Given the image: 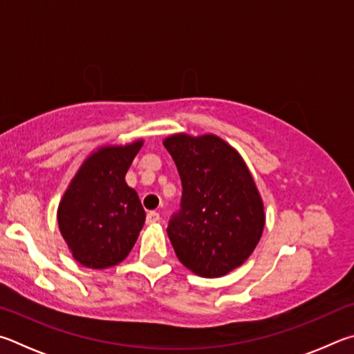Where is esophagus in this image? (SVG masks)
<instances>
[{
  "label": "esophagus",
  "instance_id": "obj_1",
  "mask_svg": "<svg viewBox=\"0 0 354 354\" xmlns=\"http://www.w3.org/2000/svg\"><path fill=\"white\" fill-rule=\"evenodd\" d=\"M160 221V213L157 212H149L146 216V222L147 224H155V222Z\"/></svg>",
  "mask_w": 354,
  "mask_h": 354
}]
</instances>
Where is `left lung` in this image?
<instances>
[{
  "label": "left lung",
  "mask_w": 354,
  "mask_h": 354,
  "mask_svg": "<svg viewBox=\"0 0 354 354\" xmlns=\"http://www.w3.org/2000/svg\"><path fill=\"white\" fill-rule=\"evenodd\" d=\"M182 180L180 212L167 236L180 263L196 275L224 277L255 250L264 205L244 160L216 135H171L163 141Z\"/></svg>",
  "instance_id": "left-lung-1"
}]
</instances>
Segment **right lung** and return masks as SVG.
Here are the masks:
<instances>
[{"instance_id": "obj_1", "label": "right lung", "mask_w": 354, "mask_h": 354, "mask_svg": "<svg viewBox=\"0 0 354 354\" xmlns=\"http://www.w3.org/2000/svg\"><path fill=\"white\" fill-rule=\"evenodd\" d=\"M142 141L104 146L84 161L62 197L57 222L74 259L105 269L126 258L145 225L146 213L126 174Z\"/></svg>"}]
</instances>
